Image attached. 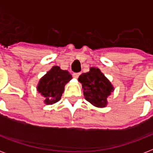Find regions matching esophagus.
Segmentation results:
<instances>
[{
  "instance_id": "1",
  "label": "esophagus",
  "mask_w": 153,
  "mask_h": 153,
  "mask_svg": "<svg viewBox=\"0 0 153 153\" xmlns=\"http://www.w3.org/2000/svg\"><path fill=\"white\" fill-rule=\"evenodd\" d=\"M80 75V73H73V77L75 79H78Z\"/></svg>"
}]
</instances>
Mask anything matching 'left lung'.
I'll use <instances>...</instances> for the list:
<instances>
[{
	"mask_svg": "<svg viewBox=\"0 0 153 153\" xmlns=\"http://www.w3.org/2000/svg\"><path fill=\"white\" fill-rule=\"evenodd\" d=\"M85 98L97 107H105L107 98L114 91V86L98 68L91 67L90 71L79 77Z\"/></svg>",
	"mask_w": 153,
	"mask_h": 153,
	"instance_id": "1",
	"label": "left lung"
}]
</instances>
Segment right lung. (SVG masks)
Wrapping results in <instances>:
<instances>
[{"mask_svg":"<svg viewBox=\"0 0 153 153\" xmlns=\"http://www.w3.org/2000/svg\"><path fill=\"white\" fill-rule=\"evenodd\" d=\"M71 79V74L67 71L54 66L39 80L37 91L45 98L44 102L47 105L54 104L60 100L65 85Z\"/></svg>","mask_w":153,"mask_h":153,"instance_id":"obj_1","label":"right lung"}]
</instances>
